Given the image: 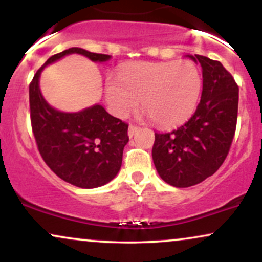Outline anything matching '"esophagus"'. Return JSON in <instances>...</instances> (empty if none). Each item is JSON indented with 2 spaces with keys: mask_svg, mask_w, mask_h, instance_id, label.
<instances>
[{
  "mask_svg": "<svg viewBox=\"0 0 262 262\" xmlns=\"http://www.w3.org/2000/svg\"><path fill=\"white\" fill-rule=\"evenodd\" d=\"M138 129H139V127H137V125H134V124H130L129 125V129H128V135L129 137H133V135L137 133V130Z\"/></svg>",
  "mask_w": 262,
  "mask_h": 262,
  "instance_id": "esophagus-1",
  "label": "esophagus"
}]
</instances>
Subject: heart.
<instances>
[{
	"label": "heart",
	"instance_id": "1",
	"mask_svg": "<svg viewBox=\"0 0 262 262\" xmlns=\"http://www.w3.org/2000/svg\"><path fill=\"white\" fill-rule=\"evenodd\" d=\"M202 86L200 70L189 60L141 62L123 68L106 81V101L114 116H128L139 104L164 127L181 124L196 108Z\"/></svg>",
	"mask_w": 262,
	"mask_h": 262
}]
</instances>
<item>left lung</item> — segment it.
Wrapping results in <instances>:
<instances>
[{
  "label": "left lung",
  "mask_w": 262,
  "mask_h": 262,
  "mask_svg": "<svg viewBox=\"0 0 262 262\" xmlns=\"http://www.w3.org/2000/svg\"><path fill=\"white\" fill-rule=\"evenodd\" d=\"M202 68L201 101L185 124L170 133H155L152 160L165 182L189 187L222 166L236 129L239 87L217 60L189 56Z\"/></svg>",
  "instance_id": "left-lung-1"
}]
</instances>
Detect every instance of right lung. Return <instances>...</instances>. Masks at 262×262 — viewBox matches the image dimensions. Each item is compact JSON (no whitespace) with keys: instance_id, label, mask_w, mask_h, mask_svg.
Segmentation results:
<instances>
[{"instance_id":"right-lung-1","label":"right lung","mask_w":262,"mask_h":262,"mask_svg":"<svg viewBox=\"0 0 262 262\" xmlns=\"http://www.w3.org/2000/svg\"><path fill=\"white\" fill-rule=\"evenodd\" d=\"M81 54L92 61H106V54L70 48L50 56L29 83L31 123L38 150L50 170L81 188L106 185L122 166L128 124L111 116L100 104L77 113H64L47 103L39 90V76L47 65L68 54Z\"/></svg>"}]
</instances>
